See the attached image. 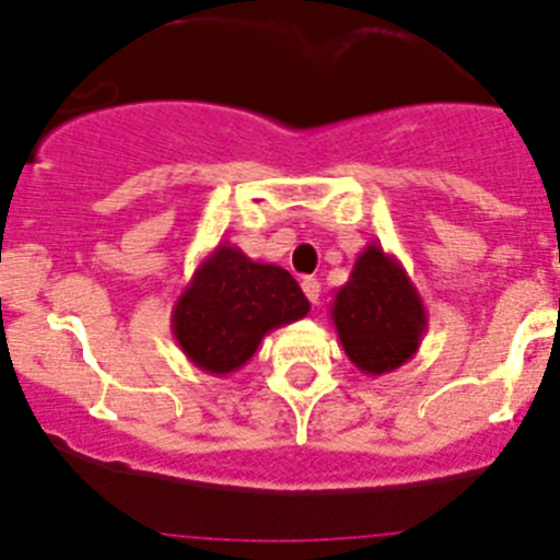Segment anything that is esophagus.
<instances>
[{
	"label": "esophagus",
	"instance_id": "1",
	"mask_svg": "<svg viewBox=\"0 0 560 560\" xmlns=\"http://www.w3.org/2000/svg\"><path fill=\"white\" fill-rule=\"evenodd\" d=\"M303 291L311 303L316 305L319 303V291H323V285H319V280H316V277H303Z\"/></svg>",
	"mask_w": 560,
	"mask_h": 560
}]
</instances>
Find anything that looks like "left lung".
<instances>
[{
  "instance_id": "1",
  "label": "left lung",
  "mask_w": 560,
  "mask_h": 560,
  "mask_svg": "<svg viewBox=\"0 0 560 560\" xmlns=\"http://www.w3.org/2000/svg\"><path fill=\"white\" fill-rule=\"evenodd\" d=\"M330 319L341 348L364 375H384L407 364L427 334V305L398 257L368 244L350 280L334 294Z\"/></svg>"
}]
</instances>
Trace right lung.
<instances>
[{"mask_svg":"<svg viewBox=\"0 0 560 560\" xmlns=\"http://www.w3.org/2000/svg\"><path fill=\"white\" fill-rule=\"evenodd\" d=\"M308 311V296L289 271L219 244L173 305L171 330L192 368L230 375L255 355L269 330L296 323Z\"/></svg>","mask_w":560,"mask_h":560,"instance_id":"obj_1","label":"right lung"}]
</instances>
